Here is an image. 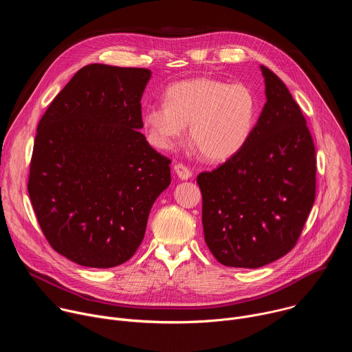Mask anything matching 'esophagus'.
<instances>
[{"instance_id": "1", "label": "esophagus", "mask_w": 352, "mask_h": 352, "mask_svg": "<svg viewBox=\"0 0 352 352\" xmlns=\"http://www.w3.org/2000/svg\"><path fill=\"white\" fill-rule=\"evenodd\" d=\"M174 171L177 173V175L181 178V179H189L192 177V171L182 163H178L174 166Z\"/></svg>"}]
</instances>
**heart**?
Masks as SVG:
<instances>
[{
    "label": "heart",
    "mask_w": 352,
    "mask_h": 352,
    "mask_svg": "<svg viewBox=\"0 0 352 352\" xmlns=\"http://www.w3.org/2000/svg\"><path fill=\"white\" fill-rule=\"evenodd\" d=\"M256 117L258 100L252 89L216 78L177 82L166 90V103L143 111L153 144L171 148L189 125V140L210 162L236 156L252 135Z\"/></svg>",
    "instance_id": "obj_1"
}]
</instances>
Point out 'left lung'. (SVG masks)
<instances>
[{
  "label": "left lung",
  "mask_w": 352,
  "mask_h": 352,
  "mask_svg": "<svg viewBox=\"0 0 352 352\" xmlns=\"http://www.w3.org/2000/svg\"><path fill=\"white\" fill-rule=\"evenodd\" d=\"M267 102L246 146L196 178L205 241L224 266L256 269L287 255L316 196L307 120L281 79L261 67Z\"/></svg>",
  "instance_id": "8db88e82"
}]
</instances>
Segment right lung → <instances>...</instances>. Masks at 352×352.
<instances>
[{
    "mask_svg": "<svg viewBox=\"0 0 352 352\" xmlns=\"http://www.w3.org/2000/svg\"><path fill=\"white\" fill-rule=\"evenodd\" d=\"M146 68H80L43 114L28 192L56 252L86 267L109 269L139 248L171 160L150 146L140 100Z\"/></svg>",
    "mask_w": 352,
    "mask_h": 352,
    "instance_id": "add662e5",
    "label": "right lung"
}]
</instances>
